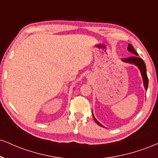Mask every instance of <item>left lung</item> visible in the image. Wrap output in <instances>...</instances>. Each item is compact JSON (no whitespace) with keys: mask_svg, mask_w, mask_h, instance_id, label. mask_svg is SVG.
<instances>
[{"mask_svg":"<svg viewBox=\"0 0 158 158\" xmlns=\"http://www.w3.org/2000/svg\"><path fill=\"white\" fill-rule=\"evenodd\" d=\"M128 50H129L130 52H131L132 53H134L136 56H138L137 52L135 51V50L134 49L133 46L131 44H128ZM122 61H124V62H127V63H130V64H135L136 66L138 67V68L139 69L141 72V75H142L143 77V85H144V88L145 89L147 90L148 88V77H147V73H146V64H145V62L143 61L142 59L138 57V56H132V57H129V58H126V59H122ZM93 117L94 120L96 121V123H97L99 126L104 127L102 125H101L97 119H95L94 117V114Z\"/></svg>","mask_w":158,"mask_h":158,"instance_id":"8db88e82","label":"left lung"}]
</instances>
